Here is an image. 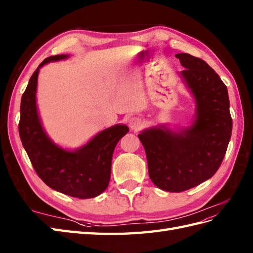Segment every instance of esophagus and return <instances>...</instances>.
<instances>
[{
    "label": "esophagus",
    "instance_id": "34e87169",
    "mask_svg": "<svg viewBox=\"0 0 253 253\" xmlns=\"http://www.w3.org/2000/svg\"><path fill=\"white\" fill-rule=\"evenodd\" d=\"M144 126V122L138 117H132V118L128 119V126H130L131 130L137 131L140 130L141 127Z\"/></svg>",
    "mask_w": 253,
    "mask_h": 253
}]
</instances>
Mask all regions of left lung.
<instances>
[{
  "label": "left lung",
  "mask_w": 253,
  "mask_h": 253,
  "mask_svg": "<svg viewBox=\"0 0 253 253\" xmlns=\"http://www.w3.org/2000/svg\"><path fill=\"white\" fill-rule=\"evenodd\" d=\"M186 70L179 76L195 101L190 126L159 125L141 131L151 181L168 192H182L211 178L220 168L232 135L227 88L205 61L177 53Z\"/></svg>",
  "instance_id": "8db88e82"
}]
</instances>
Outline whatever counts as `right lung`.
I'll return each mask as SVG.
<instances>
[{
    "instance_id": "right-lung-1",
    "label": "right lung",
    "mask_w": 253,
    "mask_h": 253,
    "mask_svg": "<svg viewBox=\"0 0 253 253\" xmlns=\"http://www.w3.org/2000/svg\"><path fill=\"white\" fill-rule=\"evenodd\" d=\"M69 57L58 54L45 59L31 76L21 97L19 135L35 171L48 187L73 198L91 199L108 187L115 147L128 127H107L75 150L64 149L50 139L36 105L39 73L44 65Z\"/></svg>"
}]
</instances>
